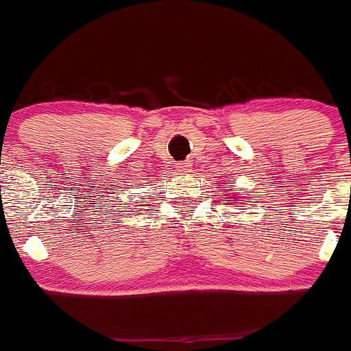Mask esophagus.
<instances>
[{"mask_svg":"<svg viewBox=\"0 0 351 351\" xmlns=\"http://www.w3.org/2000/svg\"><path fill=\"white\" fill-rule=\"evenodd\" d=\"M178 173H189L190 171V162H182L180 166H176Z\"/></svg>","mask_w":351,"mask_h":351,"instance_id":"obj_1","label":"esophagus"}]
</instances>
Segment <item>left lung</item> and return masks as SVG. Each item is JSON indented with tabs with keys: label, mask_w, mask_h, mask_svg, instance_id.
Returning a JSON list of instances; mask_svg holds the SVG:
<instances>
[{
	"label": "left lung",
	"mask_w": 351,
	"mask_h": 351,
	"mask_svg": "<svg viewBox=\"0 0 351 351\" xmlns=\"http://www.w3.org/2000/svg\"><path fill=\"white\" fill-rule=\"evenodd\" d=\"M224 198H229L228 200V205H238V207H241V204H243V193H238L236 192V189L234 186H228V190H226V193H224Z\"/></svg>",
	"instance_id": "8db88e82"
}]
</instances>
